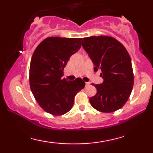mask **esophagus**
Segmentation results:
<instances>
[{"instance_id": "34e87169", "label": "esophagus", "mask_w": 153, "mask_h": 153, "mask_svg": "<svg viewBox=\"0 0 153 153\" xmlns=\"http://www.w3.org/2000/svg\"><path fill=\"white\" fill-rule=\"evenodd\" d=\"M90 85V82H85V86H88V85Z\"/></svg>"}]
</instances>
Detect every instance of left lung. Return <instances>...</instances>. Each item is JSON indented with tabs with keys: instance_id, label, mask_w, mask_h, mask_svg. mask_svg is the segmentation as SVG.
<instances>
[{
	"instance_id": "1",
	"label": "left lung",
	"mask_w": 153,
	"mask_h": 153,
	"mask_svg": "<svg viewBox=\"0 0 153 153\" xmlns=\"http://www.w3.org/2000/svg\"><path fill=\"white\" fill-rule=\"evenodd\" d=\"M82 45L94 65V71H101L103 82L95 84L97 93L90 98L95 109L111 113L119 109L129 99L134 75L130 56L118 40L108 36L82 39Z\"/></svg>"
}]
</instances>
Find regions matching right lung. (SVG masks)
I'll return each mask as SVG.
<instances>
[{
	"mask_svg": "<svg viewBox=\"0 0 153 153\" xmlns=\"http://www.w3.org/2000/svg\"><path fill=\"white\" fill-rule=\"evenodd\" d=\"M82 38L52 36L44 39L33 53L29 68L31 92L39 105L54 116L71 109L75 96L85 87L81 78H62L70 57L80 50Z\"/></svg>",
	"mask_w": 153,
	"mask_h": 153,
	"instance_id": "add662e5",
	"label": "right lung"
}]
</instances>
